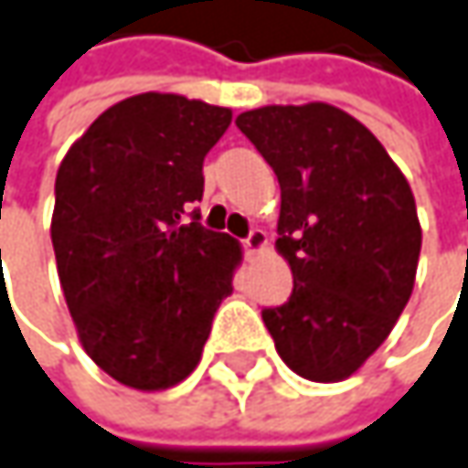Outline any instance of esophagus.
<instances>
[{
	"label": "esophagus",
	"mask_w": 468,
	"mask_h": 468,
	"mask_svg": "<svg viewBox=\"0 0 468 468\" xmlns=\"http://www.w3.org/2000/svg\"><path fill=\"white\" fill-rule=\"evenodd\" d=\"M243 249H246V254H262L268 249V235L262 230H251V235L243 240Z\"/></svg>",
	"instance_id": "34e87169"
}]
</instances>
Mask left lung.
<instances>
[{
    "instance_id": "8db88e82",
    "label": "left lung",
    "mask_w": 468,
    "mask_h": 468,
    "mask_svg": "<svg viewBox=\"0 0 468 468\" xmlns=\"http://www.w3.org/2000/svg\"><path fill=\"white\" fill-rule=\"evenodd\" d=\"M235 125L276 171V251L294 278L289 303L262 321L292 372L340 383L412 294L420 222L410 182L367 125L324 101L249 109Z\"/></svg>"
}]
</instances>
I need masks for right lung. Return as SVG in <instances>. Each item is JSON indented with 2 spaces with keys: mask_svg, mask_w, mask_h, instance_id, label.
Here are the masks:
<instances>
[{
  "mask_svg": "<svg viewBox=\"0 0 468 468\" xmlns=\"http://www.w3.org/2000/svg\"><path fill=\"white\" fill-rule=\"evenodd\" d=\"M230 122L233 109L149 90L101 112L58 165L50 238L66 305L85 354L128 388L182 383L233 294L240 243L182 219Z\"/></svg>",
  "mask_w": 468,
  "mask_h": 468,
  "instance_id": "right-lung-1",
  "label": "right lung"
}]
</instances>
